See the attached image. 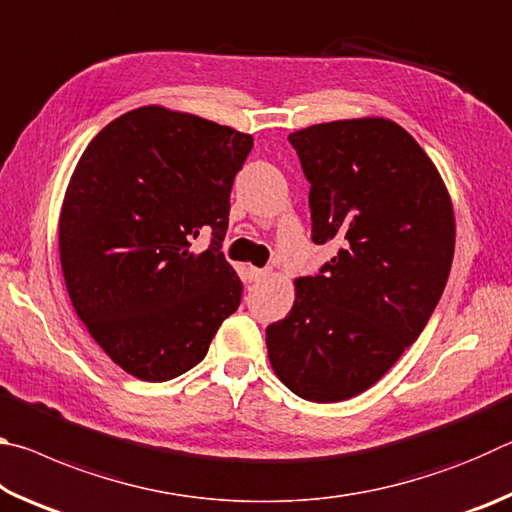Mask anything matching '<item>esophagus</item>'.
Instances as JSON below:
<instances>
[{"label": "esophagus", "mask_w": 512, "mask_h": 512, "mask_svg": "<svg viewBox=\"0 0 512 512\" xmlns=\"http://www.w3.org/2000/svg\"><path fill=\"white\" fill-rule=\"evenodd\" d=\"M266 275H268V268H255V266H250V268H248V277H250V282H259V280H264Z\"/></svg>", "instance_id": "esophagus-1"}]
</instances>
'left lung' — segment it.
Wrapping results in <instances>:
<instances>
[{"mask_svg":"<svg viewBox=\"0 0 512 512\" xmlns=\"http://www.w3.org/2000/svg\"><path fill=\"white\" fill-rule=\"evenodd\" d=\"M311 183V239L341 244L298 277L287 318L266 327L289 391L341 402L368 391L418 339L454 259V207L436 164L400 124L339 119L289 135Z\"/></svg>","mask_w":512,"mask_h":512,"instance_id":"left-lung-1","label":"left lung"}]
</instances>
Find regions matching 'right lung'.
Returning a JSON list of instances; mask_svg holds the SVG:
<instances>
[{"instance_id":"right-lung-1","label":"right lung","mask_w":512,"mask_h":512,"mask_svg":"<svg viewBox=\"0 0 512 512\" xmlns=\"http://www.w3.org/2000/svg\"><path fill=\"white\" fill-rule=\"evenodd\" d=\"M250 149L230 126L142 106L83 151L60 210V266L74 311L128 375H183L237 311L244 287L221 244ZM201 231L213 244L196 254Z\"/></svg>"}]
</instances>
